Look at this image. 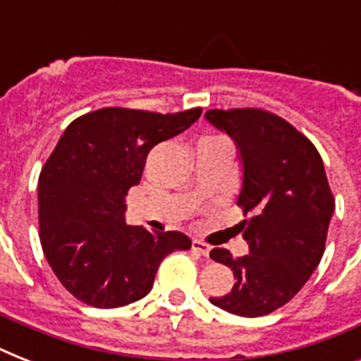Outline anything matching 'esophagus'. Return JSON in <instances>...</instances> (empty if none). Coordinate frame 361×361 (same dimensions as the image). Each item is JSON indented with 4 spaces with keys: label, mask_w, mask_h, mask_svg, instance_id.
Here are the masks:
<instances>
[{
    "label": "esophagus",
    "mask_w": 361,
    "mask_h": 361,
    "mask_svg": "<svg viewBox=\"0 0 361 361\" xmlns=\"http://www.w3.org/2000/svg\"><path fill=\"white\" fill-rule=\"evenodd\" d=\"M191 247H192V251L200 252L202 257H209V245H208V243H204V241H200V240H192Z\"/></svg>",
    "instance_id": "esophagus-1"
}]
</instances>
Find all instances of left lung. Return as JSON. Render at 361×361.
<instances>
[{
    "label": "left lung",
    "mask_w": 361,
    "mask_h": 361,
    "mask_svg": "<svg viewBox=\"0 0 361 361\" xmlns=\"http://www.w3.org/2000/svg\"><path fill=\"white\" fill-rule=\"evenodd\" d=\"M206 121L231 136L241 166L238 204L249 245L245 257L226 249L209 257L234 271L223 311L262 317L296 296L324 255L336 202L317 147L279 116L257 109L209 110Z\"/></svg>",
    "instance_id": "8db88e82"
}]
</instances>
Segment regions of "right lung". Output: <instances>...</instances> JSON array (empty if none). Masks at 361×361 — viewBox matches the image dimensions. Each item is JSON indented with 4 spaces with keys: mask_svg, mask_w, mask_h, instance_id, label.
I'll use <instances>...</instances> for the list:
<instances>
[{
    "mask_svg": "<svg viewBox=\"0 0 361 361\" xmlns=\"http://www.w3.org/2000/svg\"><path fill=\"white\" fill-rule=\"evenodd\" d=\"M200 114L101 109L65 129L39 176V232L50 268L80 302L99 309L138 302L163 258L191 247L183 232L127 225L125 197L149 149Z\"/></svg>",
    "mask_w": 361,
    "mask_h": 361,
    "instance_id": "add662e5",
    "label": "right lung"
}]
</instances>
